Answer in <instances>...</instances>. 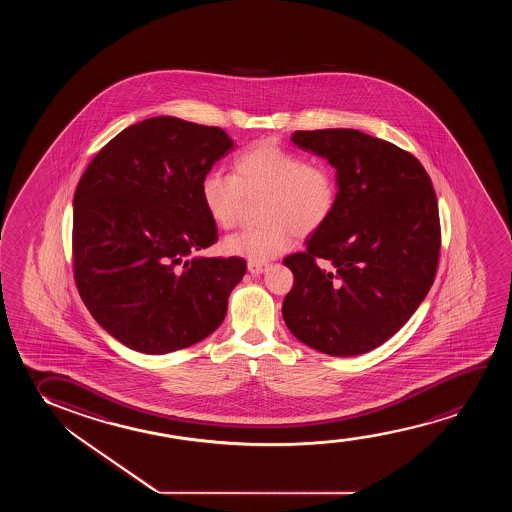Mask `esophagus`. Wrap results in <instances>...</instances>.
Listing matches in <instances>:
<instances>
[{
	"instance_id": "1",
	"label": "esophagus",
	"mask_w": 512,
	"mask_h": 512,
	"mask_svg": "<svg viewBox=\"0 0 512 512\" xmlns=\"http://www.w3.org/2000/svg\"><path fill=\"white\" fill-rule=\"evenodd\" d=\"M269 264H260V262H248V271L252 274L266 273Z\"/></svg>"
}]
</instances>
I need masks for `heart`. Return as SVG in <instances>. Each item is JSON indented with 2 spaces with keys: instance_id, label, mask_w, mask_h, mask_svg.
Returning <instances> with one entry per match:
<instances>
[{
  "instance_id": "obj_1",
  "label": "heart",
  "mask_w": 512,
  "mask_h": 512,
  "mask_svg": "<svg viewBox=\"0 0 512 512\" xmlns=\"http://www.w3.org/2000/svg\"><path fill=\"white\" fill-rule=\"evenodd\" d=\"M234 175L208 171L201 180V201L211 220L231 229L246 199L264 196L257 229L225 238L224 250L250 262H267L290 250L294 234L306 238L329 222L337 204L336 175L318 162L274 141H259L232 161Z\"/></svg>"
}]
</instances>
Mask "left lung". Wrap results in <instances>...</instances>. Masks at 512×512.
<instances>
[{
    "label": "left lung",
    "mask_w": 512,
    "mask_h": 512,
    "mask_svg": "<svg viewBox=\"0 0 512 512\" xmlns=\"http://www.w3.org/2000/svg\"><path fill=\"white\" fill-rule=\"evenodd\" d=\"M292 141L336 169L337 204L306 250L283 260L294 273L283 320L313 350L362 355L400 330L434 283L432 180L409 152L357 129L295 131Z\"/></svg>",
    "instance_id": "obj_1"
}]
</instances>
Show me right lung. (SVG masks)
Masks as SVG:
<instances>
[{
    "label": "right lung",
    "mask_w": 512,
    "mask_h": 512,
    "mask_svg": "<svg viewBox=\"0 0 512 512\" xmlns=\"http://www.w3.org/2000/svg\"><path fill=\"white\" fill-rule=\"evenodd\" d=\"M234 148L220 127L152 117L117 134L73 197V267L94 320L140 353L164 355L220 327L239 257H194L217 241L201 180Z\"/></svg>",
    "instance_id": "right-lung-1"
}]
</instances>
